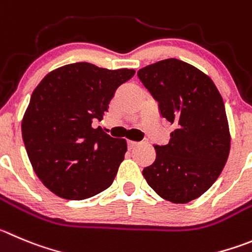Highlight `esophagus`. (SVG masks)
<instances>
[{
  "mask_svg": "<svg viewBox=\"0 0 252 252\" xmlns=\"http://www.w3.org/2000/svg\"><path fill=\"white\" fill-rule=\"evenodd\" d=\"M138 144H139V143H137V142H128V148L129 149H133V148L137 147Z\"/></svg>",
  "mask_w": 252,
  "mask_h": 252,
  "instance_id": "esophagus-1",
  "label": "esophagus"
}]
</instances>
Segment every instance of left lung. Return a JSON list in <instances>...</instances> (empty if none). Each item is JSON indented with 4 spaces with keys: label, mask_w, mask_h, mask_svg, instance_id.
<instances>
[{
    "label": "left lung",
    "mask_w": 252,
    "mask_h": 252,
    "mask_svg": "<svg viewBox=\"0 0 252 252\" xmlns=\"http://www.w3.org/2000/svg\"><path fill=\"white\" fill-rule=\"evenodd\" d=\"M138 77L158 102L161 117L174 126L168 144L154 145L157 158L143 175L165 200L189 203L216 182L229 157L221 95L206 74L175 58L147 65Z\"/></svg>",
    "instance_id": "8db88e82"
}]
</instances>
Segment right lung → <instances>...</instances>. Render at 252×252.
<instances>
[{
    "mask_svg": "<svg viewBox=\"0 0 252 252\" xmlns=\"http://www.w3.org/2000/svg\"><path fill=\"white\" fill-rule=\"evenodd\" d=\"M134 69L63 65L37 86L22 121L28 158L44 187L68 200H84L109 188L126 152L93 121H102L119 86Z\"/></svg>",
    "mask_w": 252,
    "mask_h": 252,
    "instance_id": "right-lung-1",
    "label": "right lung"
}]
</instances>
